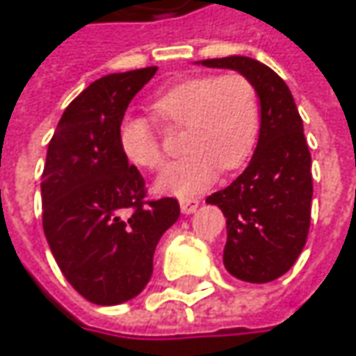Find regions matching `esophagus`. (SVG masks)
<instances>
[{
    "label": "esophagus",
    "instance_id": "1",
    "mask_svg": "<svg viewBox=\"0 0 356 356\" xmlns=\"http://www.w3.org/2000/svg\"><path fill=\"white\" fill-rule=\"evenodd\" d=\"M179 207H181V213L183 215H191L197 211L199 207V199H183L181 203H179Z\"/></svg>",
    "mask_w": 356,
    "mask_h": 356
}]
</instances>
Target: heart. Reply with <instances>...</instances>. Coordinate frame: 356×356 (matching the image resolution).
Here are the masks:
<instances>
[{
    "instance_id": "b5f03b06",
    "label": "heart",
    "mask_w": 356,
    "mask_h": 356,
    "mask_svg": "<svg viewBox=\"0 0 356 356\" xmlns=\"http://www.w3.org/2000/svg\"><path fill=\"white\" fill-rule=\"evenodd\" d=\"M171 125H185L181 145L187 151L155 179L163 195L191 197L211 187L221 169L233 171L253 155L261 129V107L253 83L239 73L199 75L165 89L153 103ZM123 157L135 167L157 169L163 151L147 117L125 115L117 129Z\"/></svg>"
}]
</instances>
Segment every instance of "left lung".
<instances>
[{
  "label": "left lung",
  "mask_w": 356,
  "mask_h": 356,
  "mask_svg": "<svg viewBox=\"0 0 356 356\" xmlns=\"http://www.w3.org/2000/svg\"><path fill=\"white\" fill-rule=\"evenodd\" d=\"M195 65L237 71L255 87L261 107L255 153L207 203L227 219L225 269L239 281L269 283L295 265L311 225L313 177L302 119L285 81L257 59L231 55Z\"/></svg>",
  "instance_id": "1"
}]
</instances>
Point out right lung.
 Segmentation results:
<instances>
[{"label":"right lung","mask_w":356,"mask_h":356,"mask_svg":"<svg viewBox=\"0 0 356 356\" xmlns=\"http://www.w3.org/2000/svg\"><path fill=\"white\" fill-rule=\"evenodd\" d=\"M157 67L111 73L83 89L47 147L43 233L70 285L89 302L135 299L153 275V253L179 219L171 197L143 203L145 181L117 143L127 105Z\"/></svg>","instance_id":"right-lung-1"}]
</instances>
